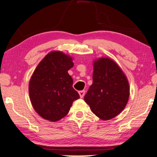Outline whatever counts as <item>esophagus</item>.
<instances>
[{"label": "esophagus", "mask_w": 157, "mask_h": 157, "mask_svg": "<svg viewBox=\"0 0 157 157\" xmlns=\"http://www.w3.org/2000/svg\"><path fill=\"white\" fill-rule=\"evenodd\" d=\"M78 94H79V95H80L81 98H83V97L84 95H85V90L79 91V92H78Z\"/></svg>", "instance_id": "34e87169"}]
</instances>
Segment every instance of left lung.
<instances>
[{"mask_svg":"<svg viewBox=\"0 0 157 157\" xmlns=\"http://www.w3.org/2000/svg\"><path fill=\"white\" fill-rule=\"evenodd\" d=\"M92 84L84 97L94 114L103 120L117 116L127 105L129 85L121 68L112 59L93 62Z\"/></svg>","mask_w":157,"mask_h":157,"instance_id":"1","label":"left lung"}]
</instances>
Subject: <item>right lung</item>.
<instances>
[{
	"label": "right lung",
	"instance_id": "add662e5",
	"mask_svg": "<svg viewBox=\"0 0 157 157\" xmlns=\"http://www.w3.org/2000/svg\"><path fill=\"white\" fill-rule=\"evenodd\" d=\"M72 58L59 51L42 59L29 82V95L33 109L44 119L56 122L67 115L79 94L73 88L68 70Z\"/></svg>",
	"mask_w": 157,
	"mask_h": 157
}]
</instances>
